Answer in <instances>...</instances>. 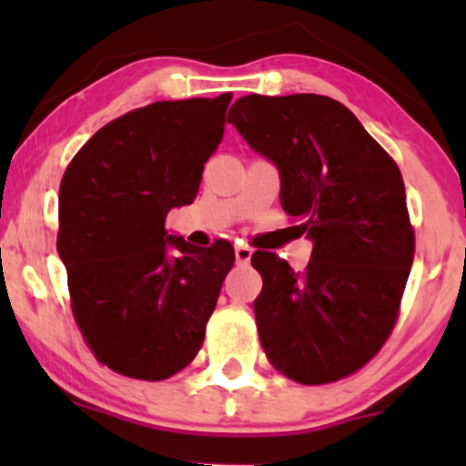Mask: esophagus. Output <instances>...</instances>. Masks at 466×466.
Returning a JSON list of instances; mask_svg holds the SVG:
<instances>
[{
    "instance_id": "esophagus-1",
    "label": "esophagus",
    "mask_w": 466,
    "mask_h": 466,
    "mask_svg": "<svg viewBox=\"0 0 466 466\" xmlns=\"http://www.w3.org/2000/svg\"><path fill=\"white\" fill-rule=\"evenodd\" d=\"M234 259H237L238 266H248L252 259V250L248 246H234Z\"/></svg>"
}]
</instances>
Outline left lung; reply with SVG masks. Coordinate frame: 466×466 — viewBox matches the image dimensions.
Here are the masks:
<instances>
[{"instance_id": "1", "label": "left lung", "mask_w": 466, "mask_h": 466, "mask_svg": "<svg viewBox=\"0 0 466 466\" xmlns=\"http://www.w3.org/2000/svg\"><path fill=\"white\" fill-rule=\"evenodd\" d=\"M229 124L279 171L281 207L313 243L307 270L257 250L259 340L307 385L363 368L397 320L415 257L403 177L354 112L320 94L241 96Z\"/></svg>"}]
</instances>
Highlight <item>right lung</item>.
Returning a JSON list of instances; mask_svg holds the SVG:
<instances>
[{
    "instance_id": "right-lung-1",
    "label": "right lung",
    "mask_w": 466,
    "mask_h": 466,
    "mask_svg": "<svg viewBox=\"0 0 466 466\" xmlns=\"http://www.w3.org/2000/svg\"><path fill=\"white\" fill-rule=\"evenodd\" d=\"M232 94L157 101L103 126L60 182L58 255L74 318L94 356L130 379L162 380L198 354L234 248H196L164 229L198 196L223 142Z\"/></svg>"
}]
</instances>
